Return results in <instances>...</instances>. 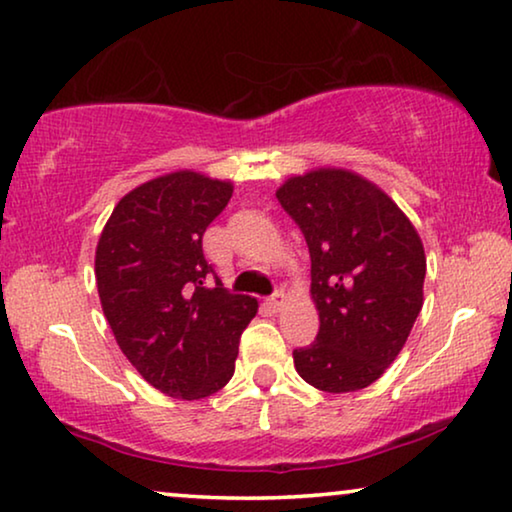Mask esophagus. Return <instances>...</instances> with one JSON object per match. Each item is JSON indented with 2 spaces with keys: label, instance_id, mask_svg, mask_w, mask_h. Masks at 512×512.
<instances>
[{
  "label": "esophagus",
  "instance_id": "obj_1",
  "mask_svg": "<svg viewBox=\"0 0 512 512\" xmlns=\"http://www.w3.org/2000/svg\"><path fill=\"white\" fill-rule=\"evenodd\" d=\"M282 301H285V292H282V289H276V292H273L269 299H266V303H269L273 310H280Z\"/></svg>",
  "mask_w": 512,
  "mask_h": 512
}]
</instances>
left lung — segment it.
Here are the masks:
<instances>
[{"mask_svg": "<svg viewBox=\"0 0 512 512\" xmlns=\"http://www.w3.org/2000/svg\"><path fill=\"white\" fill-rule=\"evenodd\" d=\"M276 197L308 243L319 310L315 342L294 349L296 372L326 393L370 386L423 308V243L398 204L354 172H308Z\"/></svg>", "mask_w": 512, "mask_h": 512, "instance_id": "8db88e82", "label": "left lung"}]
</instances>
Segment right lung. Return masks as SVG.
I'll return each mask as SVG.
<instances>
[{
	"label": "right lung",
	"instance_id": "obj_1",
	"mask_svg": "<svg viewBox=\"0 0 512 512\" xmlns=\"http://www.w3.org/2000/svg\"><path fill=\"white\" fill-rule=\"evenodd\" d=\"M230 197L227 181L165 174L121 197L98 239L105 319L135 370L170 398L220 391L257 312L253 296L223 287L202 250L204 232Z\"/></svg>",
	"mask_w": 512,
	"mask_h": 512
}]
</instances>
